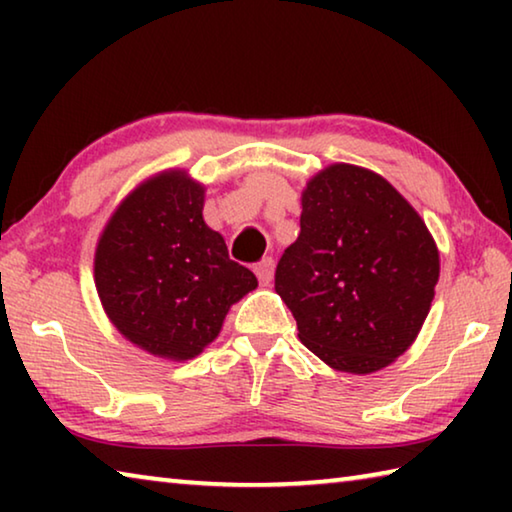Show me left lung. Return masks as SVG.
<instances>
[{"label":"left lung","mask_w":512,"mask_h":512,"mask_svg":"<svg viewBox=\"0 0 512 512\" xmlns=\"http://www.w3.org/2000/svg\"><path fill=\"white\" fill-rule=\"evenodd\" d=\"M205 192L183 169L155 173L115 207L94 248V287L112 327L164 361L196 359L257 289L205 223Z\"/></svg>","instance_id":"left-lung-1"}]
</instances>
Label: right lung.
<instances>
[{"label":"right lung","mask_w":512,"mask_h":512,"mask_svg":"<svg viewBox=\"0 0 512 512\" xmlns=\"http://www.w3.org/2000/svg\"><path fill=\"white\" fill-rule=\"evenodd\" d=\"M300 235L275 291L329 368L370 375L402 357L429 316L440 255L413 205L368 169L329 164L302 189Z\"/></svg>","instance_id":"obj_1"}]
</instances>
